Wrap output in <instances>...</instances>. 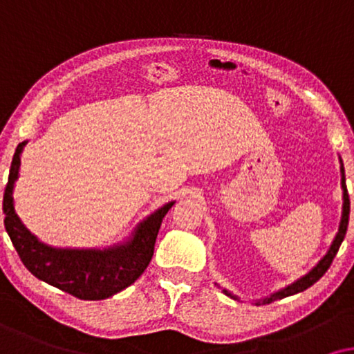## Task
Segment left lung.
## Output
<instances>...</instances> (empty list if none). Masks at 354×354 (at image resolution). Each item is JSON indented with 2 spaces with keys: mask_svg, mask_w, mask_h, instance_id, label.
I'll list each match as a JSON object with an SVG mask.
<instances>
[{
  "mask_svg": "<svg viewBox=\"0 0 354 354\" xmlns=\"http://www.w3.org/2000/svg\"><path fill=\"white\" fill-rule=\"evenodd\" d=\"M340 171H342V189H343V210H342V220H340V226H338V233L335 239H333L330 249H328V252L325 254V256L320 259L317 266H315L313 270L309 273H306L304 277H301L299 280H296L295 283H291L288 286H285L283 290H279L275 291V293L267 296V298L263 299H257L256 304H268L272 303V301H277V299H281V298H286V296H291V295H296V293H301V291L308 290L309 286H313L315 281H317L320 277L324 275L325 272L328 270V267H330V263L333 261V257L337 256L338 249H340L343 239H345V234H346V228H348V218H350V197H348V191H346V183H345V168H343V162L340 158ZM226 296H230V298H234L236 299V296H233L230 293L228 290H221Z\"/></svg>",
  "mask_w": 354,
  "mask_h": 354,
  "instance_id": "obj_1",
  "label": "left lung"
}]
</instances>
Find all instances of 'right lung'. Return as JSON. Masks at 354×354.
Listing matches in <instances>:
<instances>
[{"mask_svg":"<svg viewBox=\"0 0 354 354\" xmlns=\"http://www.w3.org/2000/svg\"><path fill=\"white\" fill-rule=\"evenodd\" d=\"M27 140L14 152L6 189L3 197L4 226L32 275L51 286L63 290L79 299L98 301L120 293L142 275L152 261L163 216L174 202H168L136 226L128 241L105 249H61L39 241L14 209V183L19 178L21 153Z\"/></svg>","mask_w":354,"mask_h":354,"instance_id":"1","label":"right lung"}]
</instances>
